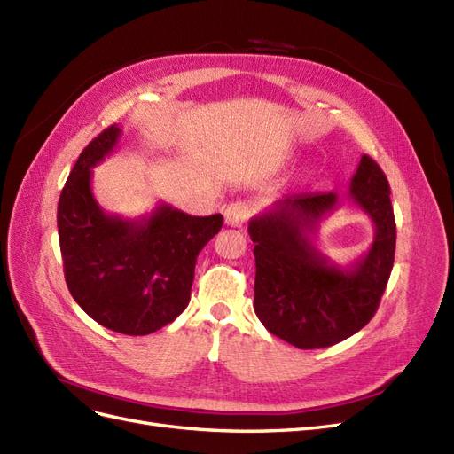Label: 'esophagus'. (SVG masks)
Segmentation results:
<instances>
[{
  "label": "esophagus",
  "instance_id": "1",
  "mask_svg": "<svg viewBox=\"0 0 454 454\" xmlns=\"http://www.w3.org/2000/svg\"><path fill=\"white\" fill-rule=\"evenodd\" d=\"M223 215H225V223L229 227H242L250 215V206L242 200L231 202L225 206Z\"/></svg>",
  "mask_w": 454,
  "mask_h": 454
}]
</instances>
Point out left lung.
<instances>
[{"mask_svg": "<svg viewBox=\"0 0 454 454\" xmlns=\"http://www.w3.org/2000/svg\"><path fill=\"white\" fill-rule=\"evenodd\" d=\"M375 225L369 250L348 267L329 261L314 244L322 219L340 197L301 193L278 199L250 219L255 257L254 310L272 335L310 350L348 339L373 318L395 254L390 185L379 164L362 155L347 193Z\"/></svg>", "mask_w": 454, "mask_h": 454, "instance_id": "1", "label": "left lung"}]
</instances>
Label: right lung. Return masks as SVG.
I'll use <instances>...</instances> for the list:
<instances>
[{"label":"right lung","mask_w":454,"mask_h":454,"mask_svg":"<svg viewBox=\"0 0 454 454\" xmlns=\"http://www.w3.org/2000/svg\"><path fill=\"white\" fill-rule=\"evenodd\" d=\"M119 138L117 125L96 136L60 193L64 277L94 322L122 335H149L189 305L197 257L222 229L223 215H189L168 204L140 219L106 214L92 195V168Z\"/></svg>","instance_id":"1"}]
</instances>
